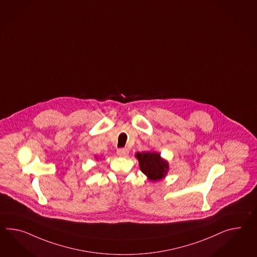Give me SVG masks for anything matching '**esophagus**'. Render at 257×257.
Returning <instances> with one entry per match:
<instances>
[{"label": "esophagus", "mask_w": 257, "mask_h": 257, "mask_svg": "<svg viewBox=\"0 0 257 257\" xmlns=\"http://www.w3.org/2000/svg\"><path fill=\"white\" fill-rule=\"evenodd\" d=\"M117 154H118L119 157H127L128 156V154H129V151H128L127 149H119V150L117 151Z\"/></svg>", "instance_id": "obj_1"}]
</instances>
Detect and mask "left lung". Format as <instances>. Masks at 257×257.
<instances>
[{
    "label": "left lung",
    "mask_w": 257,
    "mask_h": 257,
    "mask_svg": "<svg viewBox=\"0 0 257 257\" xmlns=\"http://www.w3.org/2000/svg\"><path fill=\"white\" fill-rule=\"evenodd\" d=\"M136 157L139 162L140 170L151 181H159L163 179L169 171L168 162L163 160L158 152H138L136 154Z\"/></svg>",
    "instance_id": "obj_1"
}]
</instances>
